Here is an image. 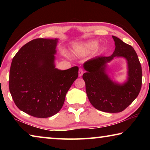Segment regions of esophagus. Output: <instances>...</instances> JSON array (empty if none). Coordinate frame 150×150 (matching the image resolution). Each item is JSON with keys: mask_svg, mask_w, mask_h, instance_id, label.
<instances>
[{"mask_svg": "<svg viewBox=\"0 0 150 150\" xmlns=\"http://www.w3.org/2000/svg\"><path fill=\"white\" fill-rule=\"evenodd\" d=\"M83 69H81V68H79V77H81V76L83 75Z\"/></svg>", "mask_w": 150, "mask_h": 150, "instance_id": "esophagus-1", "label": "esophagus"}]
</instances>
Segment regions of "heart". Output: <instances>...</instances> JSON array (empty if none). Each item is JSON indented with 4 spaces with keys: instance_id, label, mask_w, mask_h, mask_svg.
I'll list each match as a JSON object with an SVG mask.
<instances>
[{
    "instance_id": "obj_1",
    "label": "heart",
    "mask_w": 150,
    "mask_h": 150,
    "mask_svg": "<svg viewBox=\"0 0 150 150\" xmlns=\"http://www.w3.org/2000/svg\"><path fill=\"white\" fill-rule=\"evenodd\" d=\"M98 46L97 40H91L84 44L76 45L74 48L75 53L79 55H84L93 52Z\"/></svg>"
}]
</instances>
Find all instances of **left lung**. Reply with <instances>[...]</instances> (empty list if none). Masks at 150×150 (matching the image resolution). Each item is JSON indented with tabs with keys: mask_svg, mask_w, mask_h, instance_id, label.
<instances>
[{
	"mask_svg": "<svg viewBox=\"0 0 150 150\" xmlns=\"http://www.w3.org/2000/svg\"><path fill=\"white\" fill-rule=\"evenodd\" d=\"M115 50L110 56H98L84 63L87 71L83 75L88 100L94 107L105 112H120L126 109L139 95L142 71L138 55L131 45L113 36ZM115 57L127 60L129 77L122 85L112 81L105 73L106 63Z\"/></svg>",
	"mask_w": 150,
	"mask_h": 150,
	"instance_id": "left-lung-1",
	"label": "left lung"
}]
</instances>
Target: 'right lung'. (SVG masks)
<instances>
[{"mask_svg": "<svg viewBox=\"0 0 150 150\" xmlns=\"http://www.w3.org/2000/svg\"><path fill=\"white\" fill-rule=\"evenodd\" d=\"M57 39L38 38L23 45L10 69L9 90L20 110L36 118L54 116L62 108L65 95L78 77L79 67H55Z\"/></svg>", "mask_w": 150, "mask_h": 150, "instance_id": "right-lung-1", "label": "right lung"}]
</instances>
